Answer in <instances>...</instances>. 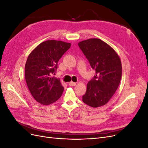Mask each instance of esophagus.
Masks as SVG:
<instances>
[{
    "instance_id": "esophagus-1",
    "label": "esophagus",
    "mask_w": 148,
    "mask_h": 148,
    "mask_svg": "<svg viewBox=\"0 0 148 148\" xmlns=\"http://www.w3.org/2000/svg\"><path fill=\"white\" fill-rule=\"evenodd\" d=\"M69 84L70 85V86H75L76 84H77V83H75V82H70L69 83Z\"/></svg>"
}]
</instances>
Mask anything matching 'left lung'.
Returning <instances> with one entry per match:
<instances>
[{
    "label": "left lung",
    "mask_w": 148,
    "mask_h": 148,
    "mask_svg": "<svg viewBox=\"0 0 148 148\" xmlns=\"http://www.w3.org/2000/svg\"><path fill=\"white\" fill-rule=\"evenodd\" d=\"M96 75L87 84L83 101L92 107L107 104L117 90L122 78V63L119 56L107 43L91 38L78 43Z\"/></svg>",
    "instance_id": "obj_1"
}]
</instances>
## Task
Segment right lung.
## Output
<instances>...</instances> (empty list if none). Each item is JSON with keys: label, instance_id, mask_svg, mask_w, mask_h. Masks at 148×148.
I'll return each instance as SVG.
<instances>
[{"label": "right lung", "instance_id": "right-lung-1", "mask_svg": "<svg viewBox=\"0 0 148 148\" xmlns=\"http://www.w3.org/2000/svg\"><path fill=\"white\" fill-rule=\"evenodd\" d=\"M70 46V43L49 40L39 44L28 57L25 67L26 82L31 95L40 104H52L63 93L64 88L60 79L52 75H55L59 59Z\"/></svg>", "mask_w": 148, "mask_h": 148}]
</instances>
